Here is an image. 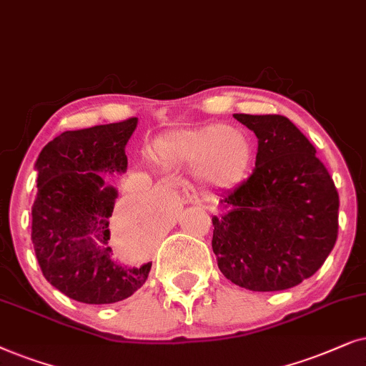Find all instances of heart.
<instances>
[{
  "mask_svg": "<svg viewBox=\"0 0 366 366\" xmlns=\"http://www.w3.org/2000/svg\"><path fill=\"white\" fill-rule=\"evenodd\" d=\"M159 150L174 162L197 167L204 184L221 189L244 179L252 159L246 135L219 125L169 134L159 142Z\"/></svg>",
  "mask_w": 366,
  "mask_h": 366,
  "instance_id": "1",
  "label": "heart"
}]
</instances>
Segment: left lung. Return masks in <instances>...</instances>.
<instances>
[{"label":"left lung","instance_id":"8db88e82","mask_svg":"<svg viewBox=\"0 0 366 366\" xmlns=\"http://www.w3.org/2000/svg\"><path fill=\"white\" fill-rule=\"evenodd\" d=\"M257 137L256 167L221 196L212 251L234 285L282 291L323 266L338 237L340 197L316 149L282 115L234 114Z\"/></svg>","mask_w":366,"mask_h":366}]
</instances>
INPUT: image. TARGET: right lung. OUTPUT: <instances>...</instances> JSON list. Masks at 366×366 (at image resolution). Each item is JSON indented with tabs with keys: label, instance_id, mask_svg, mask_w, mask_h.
Here are the masks:
<instances>
[{
	"label": "right lung",
	"instance_id": "add662e5",
	"mask_svg": "<svg viewBox=\"0 0 366 366\" xmlns=\"http://www.w3.org/2000/svg\"><path fill=\"white\" fill-rule=\"evenodd\" d=\"M137 119L68 130L38 155L31 241L43 276L68 298L110 305L132 296L147 281L152 262L130 267L109 246V217L117 189L100 172H125V145Z\"/></svg>",
	"mask_w": 366,
	"mask_h": 366
}]
</instances>
